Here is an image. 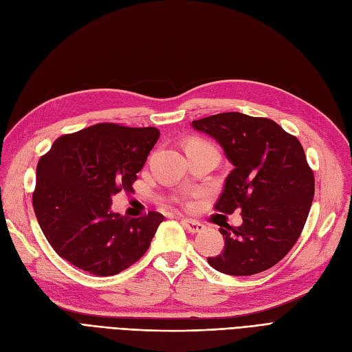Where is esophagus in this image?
I'll return each instance as SVG.
<instances>
[{
    "mask_svg": "<svg viewBox=\"0 0 352 352\" xmlns=\"http://www.w3.org/2000/svg\"><path fill=\"white\" fill-rule=\"evenodd\" d=\"M181 222H183V225H184L186 228L188 230V232H192V234H196V232H200V231L205 230V225L200 223V222H197V221H192V219H183Z\"/></svg>",
    "mask_w": 352,
    "mask_h": 352,
    "instance_id": "1",
    "label": "esophagus"
}]
</instances>
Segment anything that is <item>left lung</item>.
I'll return each instance as SVG.
<instances>
[{"instance_id":"obj_1","label":"left lung","mask_w":352,"mask_h":352,"mask_svg":"<svg viewBox=\"0 0 352 352\" xmlns=\"http://www.w3.org/2000/svg\"><path fill=\"white\" fill-rule=\"evenodd\" d=\"M191 127L217 140L234 166L214 209L243 214L240 226L219 230L225 248L208 263L232 276L276 265L298 240L314 196L301 143L275 121L241 112L196 120Z\"/></svg>"}]
</instances>
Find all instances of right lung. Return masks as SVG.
<instances>
[{
	"instance_id": "obj_1",
	"label": "right lung",
	"mask_w": 352,
	"mask_h": 352,
	"mask_svg": "<svg viewBox=\"0 0 352 352\" xmlns=\"http://www.w3.org/2000/svg\"><path fill=\"white\" fill-rule=\"evenodd\" d=\"M157 139L155 127L107 122L54 142L36 168L33 209L56 254L92 275L112 276L147 252L164 214L127 218L111 206L112 196L133 190Z\"/></svg>"
}]
</instances>
